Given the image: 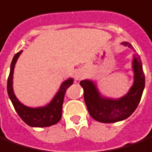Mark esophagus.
Masks as SVG:
<instances>
[{"label": "esophagus", "mask_w": 152, "mask_h": 152, "mask_svg": "<svg viewBox=\"0 0 152 152\" xmlns=\"http://www.w3.org/2000/svg\"><path fill=\"white\" fill-rule=\"evenodd\" d=\"M83 76H84L83 72H80V71H78V72L76 73V75H75V80H81V79L83 78Z\"/></svg>", "instance_id": "1"}]
</instances>
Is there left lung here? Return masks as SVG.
<instances>
[{
	"label": "left lung",
	"instance_id": "left-lung-1",
	"mask_svg": "<svg viewBox=\"0 0 152 152\" xmlns=\"http://www.w3.org/2000/svg\"><path fill=\"white\" fill-rule=\"evenodd\" d=\"M123 46L133 49L128 42H122ZM132 68L134 83L126 95L119 99L105 98L99 93L96 86L89 80H81L80 86L84 89V100L91 116L102 123H112L128 118L137 109L141 101L145 87V75L142 69L141 57L135 55Z\"/></svg>",
	"mask_w": 152,
	"mask_h": 152
}]
</instances>
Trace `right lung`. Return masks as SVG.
Masks as SVG:
<instances>
[{
    "mask_svg": "<svg viewBox=\"0 0 152 152\" xmlns=\"http://www.w3.org/2000/svg\"><path fill=\"white\" fill-rule=\"evenodd\" d=\"M22 51L20 50L14 56L11 64L10 74L7 80V92L17 114L25 123L33 127H46L58 122L61 118L62 105L66 90L73 84V79L70 78L63 82L58 92L52 101L44 107L31 108L24 106L15 97L12 88V79L15 62Z\"/></svg>",
    "mask_w": 152,
    "mask_h": 152,
    "instance_id": "1",
    "label": "right lung"
}]
</instances>
